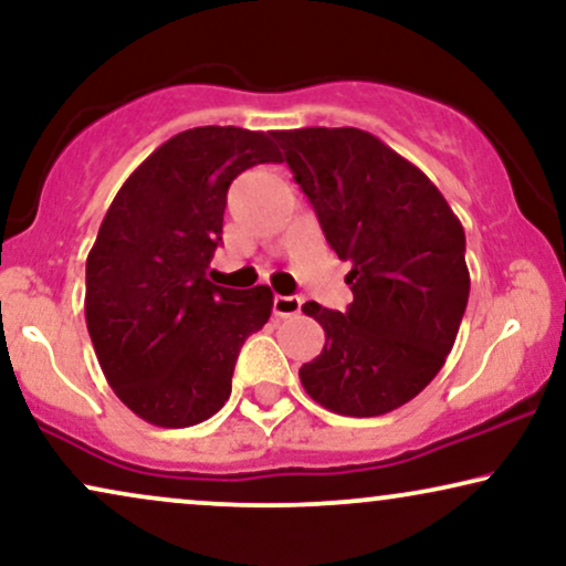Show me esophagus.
I'll use <instances>...</instances> for the list:
<instances>
[{
    "label": "esophagus",
    "instance_id": "34e87169",
    "mask_svg": "<svg viewBox=\"0 0 566 566\" xmlns=\"http://www.w3.org/2000/svg\"><path fill=\"white\" fill-rule=\"evenodd\" d=\"M300 305H303V300L300 297H287V295H276L274 297V316L279 318H290V316H297L300 313Z\"/></svg>",
    "mask_w": 566,
    "mask_h": 566
}]
</instances>
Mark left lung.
<instances>
[{
	"instance_id": "left-lung-1",
	"label": "left lung",
	"mask_w": 566,
	"mask_h": 566,
	"mask_svg": "<svg viewBox=\"0 0 566 566\" xmlns=\"http://www.w3.org/2000/svg\"><path fill=\"white\" fill-rule=\"evenodd\" d=\"M326 242L353 263L345 313L305 303L326 345L300 368L305 391L349 418L418 397L452 353L470 295L464 230L415 164L357 127L271 133Z\"/></svg>"
}]
</instances>
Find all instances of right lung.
<instances>
[{"label": "right lung", "instance_id": "1", "mask_svg": "<svg viewBox=\"0 0 566 566\" xmlns=\"http://www.w3.org/2000/svg\"><path fill=\"white\" fill-rule=\"evenodd\" d=\"M274 135L192 127L127 177L85 261V324L106 381L151 426L188 428L230 399L240 347L274 295L206 279L227 190L240 171L282 161Z\"/></svg>", "mask_w": 566, "mask_h": 566}]
</instances>
